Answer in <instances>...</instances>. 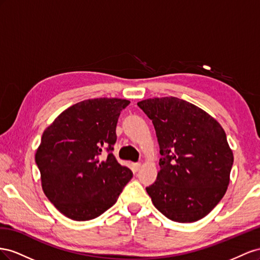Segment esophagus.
Masks as SVG:
<instances>
[{
    "label": "esophagus",
    "instance_id": "esophagus-1",
    "mask_svg": "<svg viewBox=\"0 0 260 260\" xmlns=\"http://www.w3.org/2000/svg\"><path fill=\"white\" fill-rule=\"evenodd\" d=\"M140 168H142V165H140V163H134V165H133V169H134L135 172H137Z\"/></svg>",
    "mask_w": 260,
    "mask_h": 260
}]
</instances>
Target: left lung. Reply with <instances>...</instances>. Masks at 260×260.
<instances>
[{
    "instance_id": "left-lung-1",
    "label": "left lung",
    "mask_w": 260,
    "mask_h": 260,
    "mask_svg": "<svg viewBox=\"0 0 260 260\" xmlns=\"http://www.w3.org/2000/svg\"><path fill=\"white\" fill-rule=\"evenodd\" d=\"M152 121L160 147V170L147 187L151 202L175 222L206 217L224 196L233 152L220 123L192 103L175 97L139 101Z\"/></svg>"
}]
</instances>
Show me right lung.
<instances>
[{
    "mask_svg": "<svg viewBox=\"0 0 260 260\" xmlns=\"http://www.w3.org/2000/svg\"><path fill=\"white\" fill-rule=\"evenodd\" d=\"M129 101H80L44 129L36 151L41 186L55 208L75 221H88L111 208L133 177L112 153L116 123ZM108 155L102 158V151Z\"/></svg>",
    "mask_w": 260,
    "mask_h": 260,
    "instance_id": "right-lung-1",
    "label": "right lung"
}]
</instances>
